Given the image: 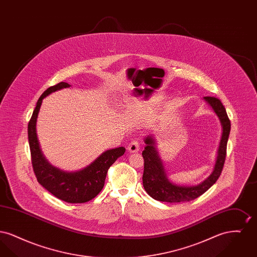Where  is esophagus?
Instances as JSON below:
<instances>
[{
    "instance_id": "1",
    "label": "esophagus",
    "mask_w": 257,
    "mask_h": 257,
    "mask_svg": "<svg viewBox=\"0 0 257 257\" xmlns=\"http://www.w3.org/2000/svg\"><path fill=\"white\" fill-rule=\"evenodd\" d=\"M128 150L130 151V152H132V153H135V152H138L139 150H140V144H139V142L138 141H132L131 143H130V145L128 146Z\"/></svg>"
}]
</instances>
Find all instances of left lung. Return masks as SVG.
Listing matches in <instances>:
<instances>
[{
	"mask_svg": "<svg viewBox=\"0 0 257 257\" xmlns=\"http://www.w3.org/2000/svg\"><path fill=\"white\" fill-rule=\"evenodd\" d=\"M204 100L218 115L222 128L220 145L213 171L203 182L198 185L181 186L172 183L167 176L164 165L156 149V141L154 140V138H152V136H147L145 139V143L147 146L143 151V157L145 160L143 184L146 192L152 198L159 201L171 203L191 201L203 195L208 189H210L216 183V181L220 177L226 156V146L231 125L225 108L221 104L220 99L205 96Z\"/></svg>",
	"mask_w": 257,
	"mask_h": 257,
	"instance_id": "left-lung-1",
	"label": "left lung"
}]
</instances>
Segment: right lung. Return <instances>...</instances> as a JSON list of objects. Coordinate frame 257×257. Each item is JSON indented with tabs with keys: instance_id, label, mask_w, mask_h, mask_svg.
I'll use <instances>...</instances> for the list:
<instances>
[{
	"instance_id": "obj_1",
	"label": "right lung",
	"mask_w": 257,
	"mask_h": 257,
	"mask_svg": "<svg viewBox=\"0 0 257 257\" xmlns=\"http://www.w3.org/2000/svg\"><path fill=\"white\" fill-rule=\"evenodd\" d=\"M61 82L50 86L39 97L37 107L28 125V138L32 164L37 181L53 196L68 203H85L94 198L104 187L108 170L125 152L123 147L109 149L85 169L78 171H63L52 166L43 156L37 140V119L42 100L52 92L69 87Z\"/></svg>"
}]
</instances>
